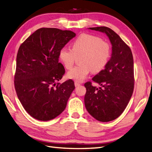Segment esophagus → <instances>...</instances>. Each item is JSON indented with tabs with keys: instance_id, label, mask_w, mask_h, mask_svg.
Instances as JSON below:
<instances>
[{
	"instance_id": "1",
	"label": "esophagus",
	"mask_w": 152,
	"mask_h": 152,
	"mask_svg": "<svg viewBox=\"0 0 152 152\" xmlns=\"http://www.w3.org/2000/svg\"><path fill=\"white\" fill-rule=\"evenodd\" d=\"M79 86H80V83H79V82H75V87Z\"/></svg>"
}]
</instances>
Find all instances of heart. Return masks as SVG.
<instances>
[{"label":"heart","mask_w":152,"mask_h":152,"mask_svg":"<svg viewBox=\"0 0 152 152\" xmlns=\"http://www.w3.org/2000/svg\"><path fill=\"white\" fill-rule=\"evenodd\" d=\"M112 54L110 43L99 37L82 34L73 41L71 49L63 48L59 52V58L66 69H71L76 56L81 55L80 65L72 68L67 73L68 78L77 82L84 81L93 70L102 72L108 65Z\"/></svg>","instance_id":"b5f03b06"}]
</instances>
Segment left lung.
Wrapping results in <instances>:
<instances>
[{"label":"left lung","instance_id":"left-lung-1","mask_svg":"<svg viewBox=\"0 0 152 152\" xmlns=\"http://www.w3.org/2000/svg\"><path fill=\"white\" fill-rule=\"evenodd\" d=\"M89 29L107 34L112 45V53L107 66L92 79L102 87L96 88L91 82L84 84V103L87 112L97 121H112L123 113L133 93L132 54L130 48L112 29L106 26Z\"/></svg>","mask_w":152,"mask_h":152}]
</instances>
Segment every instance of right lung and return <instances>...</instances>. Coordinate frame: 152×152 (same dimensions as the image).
<instances>
[{
  "label": "right lung",
  "mask_w": 152,
  "mask_h": 152,
  "mask_svg": "<svg viewBox=\"0 0 152 152\" xmlns=\"http://www.w3.org/2000/svg\"><path fill=\"white\" fill-rule=\"evenodd\" d=\"M75 35L70 30L41 28L18 49L15 90L25 110L37 120L48 121L60 115L75 89L72 79L57 82L65 72L59 52Z\"/></svg>",
  "instance_id": "right-lung-1"
}]
</instances>
